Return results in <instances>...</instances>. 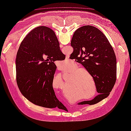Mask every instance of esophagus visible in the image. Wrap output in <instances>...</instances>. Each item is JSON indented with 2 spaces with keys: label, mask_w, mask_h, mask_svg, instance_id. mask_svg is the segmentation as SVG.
Masks as SVG:
<instances>
[{
  "label": "esophagus",
  "mask_w": 131,
  "mask_h": 131,
  "mask_svg": "<svg viewBox=\"0 0 131 131\" xmlns=\"http://www.w3.org/2000/svg\"><path fill=\"white\" fill-rule=\"evenodd\" d=\"M65 61L66 62H70L71 61L69 59V57L68 56H66V59H65Z\"/></svg>",
  "instance_id": "obj_1"
}]
</instances>
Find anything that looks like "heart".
Segmentation results:
<instances>
[{"instance_id":"obj_1","label":"heart","mask_w":131,"mask_h":131,"mask_svg":"<svg viewBox=\"0 0 131 131\" xmlns=\"http://www.w3.org/2000/svg\"><path fill=\"white\" fill-rule=\"evenodd\" d=\"M70 66V63L63 62L59 65L61 69H67ZM79 69L77 65H73L71 69L64 74L68 75L72 71H76L69 74V86H72L75 90H73L72 93L74 96H80L83 97L84 100L92 99L95 96L96 94V86L94 85L91 86L90 85L89 80L87 76H90L88 72L83 69ZM87 75V76L86 75ZM54 79H57L59 87L63 90L64 87V83L62 77L60 75H57ZM54 87V85H53Z\"/></svg>"}]
</instances>
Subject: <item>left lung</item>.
<instances>
[{
	"label": "left lung",
	"mask_w": 131,
	"mask_h": 131,
	"mask_svg": "<svg viewBox=\"0 0 131 131\" xmlns=\"http://www.w3.org/2000/svg\"><path fill=\"white\" fill-rule=\"evenodd\" d=\"M71 45L73 52L70 58L78 60L86 69L94 79L97 92L100 94L92 100L78 105L97 103L109 96L116 82V59L113 49L105 35L92 26L78 28Z\"/></svg>",
	"instance_id": "left-lung-1"
}]
</instances>
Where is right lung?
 I'll return each mask as SVG.
<instances>
[{
  "label": "right lung",
  "instance_id": "1",
  "mask_svg": "<svg viewBox=\"0 0 131 131\" xmlns=\"http://www.w3.org/2000/svg\"><path fill=\"white\" fill-rule=\"evenodd\" d=\"M65 58L52 29L40 26L32 30L21 42L16 59V80L21 94L37 105L59 107L61 103L53 88L54 62Z\"/></svg>",
  "mask_w": 131,
  "mask_h": 131
}]
</instances>
